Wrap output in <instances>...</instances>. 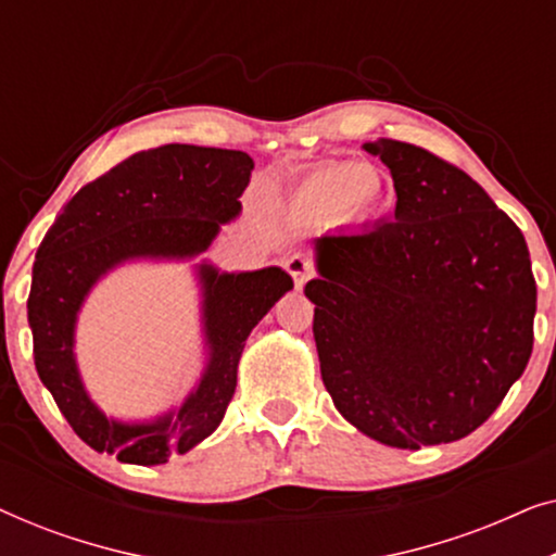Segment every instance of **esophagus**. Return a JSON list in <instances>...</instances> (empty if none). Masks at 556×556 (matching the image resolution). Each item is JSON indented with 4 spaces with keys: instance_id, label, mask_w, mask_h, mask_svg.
<instances>
[{
    "instance_id": "34e87169",
    "label": "esophagus",
    "mask_w": 556,
    "mask_h": 556,
    "mask_svg": "<svg viewBox=\"0 0 556 556\" xmlns=\"http://www.w3.org/2000/svg\"><path fill=\"white\" fill-rule=\"evenodd\" d=\"M286 270L293 276L295 288H303V283L311 278V265L303 255H291L286 261Z\"/></svg>"
}]
</instances>
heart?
<instances>
[{
  "label": "heart",
  "instance_id": "1",
  "mask_svg": "<svg viewBox=\"0 0 556 556\" xmlns=\"http://www.w3.org/2000/svg\"><path fill=\"white\" fill-rule=\"evenodd\" d=\"M382 185L364 164H324L293 189V207L311 219H364L375 210Z\"/></svg>",
  "mask_w": 556,
  "mask_h": 556
}]
</instances>
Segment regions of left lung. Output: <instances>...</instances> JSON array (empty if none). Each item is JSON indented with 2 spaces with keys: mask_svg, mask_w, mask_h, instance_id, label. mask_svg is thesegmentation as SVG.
Instances as JSON below:
<instances>
[{
  "mask_svg": "<svg viewBox=\"0 0 556 556\" xmlns=\"http://www.w3.org/2000/svg\"><path fill=\"white\" fill-rule=\"evenodd\" d=\"M394 219L314 240L306 283L321 379L344 420L402 451L493 415L534 346L536 280L514 219L430 151L379 139Z\"/></svg>",
  "mask_w": 556,
  "mask_h": 556,
  "instance_id": "8db88e82",
  "label": "left lung"
}]
</instances>
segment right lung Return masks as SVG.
I'll return each mask as SVG.
<instances>
[{
  "mask_svg": "<svg viewBox=\"0 0 556 556\" xmlns=\"http://www.w3.org/2000/svg\"><path fill=\"white\" fill-rule=\"evenodd\" d=\"M253 159L245 151L166 147L139 151L65 204L40 242L27 299L35 367L83 443L121 463L159 466L217 430L238 384L250 331L293 288L283 268L223 273L197 263L207 364L179 407L124 422L90 400L75 362V326L88 293L131 261H192L240 215Z\"/></svg>",
  "mask_w": 556,
  "mask_h": 556,
  "instance_id": "1",
  "label": "right lung"
}]
</instances>
